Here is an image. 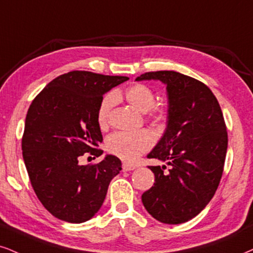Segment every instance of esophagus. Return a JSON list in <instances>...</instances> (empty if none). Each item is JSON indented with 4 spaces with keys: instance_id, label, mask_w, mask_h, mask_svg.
I'll return each instance as SVG.
<instances>
[{
    "instance_id": "esophagus-1",
    "label": "esophagus",
    "mask_w": 253,
    "mask_h": 253,
    "mask_svg": "<svg viewBox=\"0 0 253 253\" xmlns=\"http://www.w3.org/2000/svg\"><path fill=\"white\" fill-rule=\"evenodd\" d=\"M137 168V165L135 164H130V163H123V170L124 171H132Z\"/></svg>"
}]
</instances>
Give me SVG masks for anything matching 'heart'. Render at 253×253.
<instances>
[{
    "mask_svg": "<svg viewBox=\"0 0 253 253\" xmlns=\"http://www.w3.org/2000/svg\"><path fill=\"white\" fill-rule=\"evenodd\" d=\"M117 97V93L110 92L102 99L97 111V122L101 127L107 126L109 116L114 105L116 104ZM124 97L133 108L141 112L150 111L155 105V93L146 84L137 83L130 86L124 93ZM164 116V109L156 108L152 110L150 117L154 122H160ZM152 144V135L145 130L138 132H114L107 139L108 151L126 162L137 160L142 154L148 151Z\"/></svg>",
    "mask_w": 253,
    "mask_h": 253,
    "instance_id": "heart-1",
    "label": "heart"
}]
</instances>
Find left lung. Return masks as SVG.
<instances>
[{"mask_svg": "<svg viewBox=\"0 0 253 253\" xmlns=\"http://www.w3.org/2000/svg\"><path fill=\"white\" fill-rule=\"evenodd\" d=\"M158 80L167 85L168 124L148 158L168 165L149 167L151 189L142 195L144 208L164 224H180L208 205L222 178L227 132L216 96L201 81L176 71H151L136 81Z\"/></svg>", "mask_w": 253, "mask_h": 253, "instance_id": "8db88e82", "label": "left lung"}]
</instances>
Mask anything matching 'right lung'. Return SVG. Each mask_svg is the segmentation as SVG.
Returning a JSON list of instances; mask_svg holds the SVG:
<instances>
[{
	"label": "right lung",
	"mask_w": 253,
	"mask_h": 253,
	"mask_svg": "<svg viewBox=\"0 0 253 253\" xmlns=\"http://www.w3.org/2000/svg\"><path fill=\"white\" fill-rule=\"evenodd\" d=\"M75 70L52 80L30 104L22 137L29 179L43 207L69 223L89 220L101 209L111 179L122 170L116 156L97 164L81 165L86 152L101 156L103 137L97 111L103 95L126 82Z\"/></svg>",
	"instance_id": "1"
}]
</instances>
